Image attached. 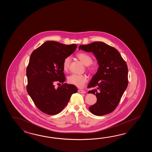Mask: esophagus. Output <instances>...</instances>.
Returning a JSON list of instances; mask_svg holds the SVG:
<instances>
[{
	"label": "esophagus",
	"mask_w": 152,
	"mask_h": 152,
	"mask_svg": "<svg viewBox=\"0 0 152 152\" xmlns=\"http://www.w3.org/2000/svg\"><path fill=\"white\" fill-rule=\"evenodd\" d=\"M77 91H78V92L80 93V94H85V93H86L85 91L83 90H78Z\"/></svg>",
	"instance_id": "obj_1"
}]
</instances>
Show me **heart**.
<instances>
[{
    "mask_svg": "<svg viewBox=\"0 0 152 152\" xmlns=\"http://www.w3.org/2000/svg\"><path fill=\"white\" fill-rule=\"evenodd\" d=\"M77 57L82 62L85 66H89L93 62L92 58L90 55L85 53H79L77 54ZM71 58L70 57H67L65 58L63 62V69L65 71H67L69 67ZM69 83L74 85L75 86L81 88L87 83V77L85 75H69L68 77Z\"/></svg>",
    "mask_w": 152,
    "mask_h": 152,
    "instance_id": "heart-1",
    "label": "heart"
}]
</instances>
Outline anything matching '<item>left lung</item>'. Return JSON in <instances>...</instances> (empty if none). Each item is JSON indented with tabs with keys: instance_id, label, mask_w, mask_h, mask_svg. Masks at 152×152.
I'll use <instances>...</instances> for the list:
<instances>
[{
	"instance_id": "8db88e82",
	"label": "left lung",
	"mask_w": 152,
	"mask_h": 152,
	"mask_svg": "<svg viewBox=\"0 0 152 152\" xmlns=\"http://www.w3.org/2000/svg\"><path fill=\"white\" fill-rule=\"evenodd\" d=\"M79 49L93 53L99 65L97 73L87 86L88 88L97 87L88 92L96 95L97 98L96 103L88 109L96 116L111 113L118 105L128 86L126 62L116 49L104 42L80 45Z\"/></svg>"
}]
</instances>
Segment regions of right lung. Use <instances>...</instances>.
<instances>
[{"label":"right lung","mask_w":152,"mask_h":152,"mask_svg":"<svg viewBox=\"0 0 152 152\" xmlns=\"http://www.w3.org/2000/svg\"><path fill=\"white\" fill-rule=\"evenodd\" d=\"M75 44L66 45L55 41H47L32 52L26 68V90L36 106L43 113L54 115L64 109L77 87L64 83L65 58L77 48ZM61 87L55 89L54 84Z\"/></svg>","instance_id":"1"}]
</instances>
